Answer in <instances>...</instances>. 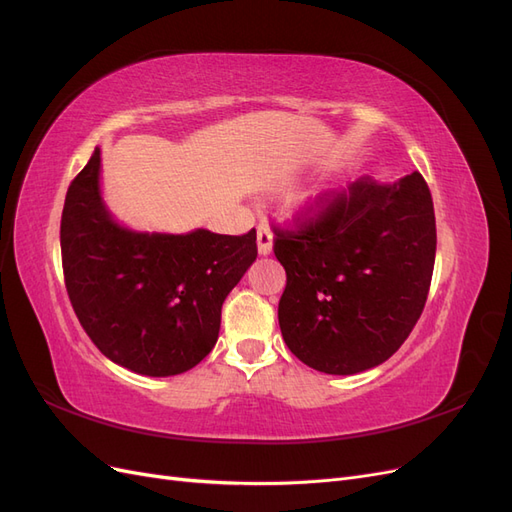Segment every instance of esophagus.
<instances>
[{"label": "esophagus", "instance_id": "1", "mask_svg": "<svg viewBox=\"0 0 512 512\" xmlns=\"http://www.w3.org/2000/svg\"><path fill=\"white\" fill-rule=\"evenodd\" d=\"M256 235H258V237H256L258 254H260V256L271 254V250H273V232H271V228H269L267 224H260Z\"/></svg>", "mask_w": 512, "mask_h": 512}]
</instances>
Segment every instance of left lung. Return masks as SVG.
<instances>
[{"instance_id":"left-lung-1","label":"left lung","mask_w":512,"mask_h":512,"mask_svg":"<svg viewBox=\"0 0 512 512\" xmlns=\"http://www.w3.org/2000/svg\"><path fill=\"white\" fill-rule=\"evenodd\" d=\"M286 269V346L331 376L393 356L421 318L436 262V215L421 173L356 181L297 232L275 230Z\"/></svg>"}]
</instances>
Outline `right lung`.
Masks as SVG:
<instances>
[{"mask_svg":"<svg viewBox=\"0 0 512 512\" xmlns=\"http://www.w3.org/2000/svg\"><path fill=\"white\" fill-rule=\"evenodd\" d=\"M102 151L70 183L61 213L66 288L85 333L113 363L166 378L198 365L220 335L222 305L256 260V230L141 232L102 196Z\"/></svg>","mask_w":512,"mask_h":512,"instance_id":"right-lung-1","label":"right lung"}]
</instances>
